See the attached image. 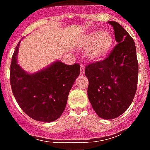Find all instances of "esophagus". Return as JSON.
Wrapping results in <instances>:
<instances>
[{"label": "esophagus", "mask_w": 150, "mask_h": 150, "mask_svg": "<svg viewBox=\"0 0 150 150\" xmlns=\"http://www.w3.org/2000/svg\"><path fill=\"white\" fill-rule=\"evenodd\" d=\"M84 67H83V66H81V67H80V75H83L84 74Z\"/></svg>", "instance_id": "34e87169"}]
</instances>
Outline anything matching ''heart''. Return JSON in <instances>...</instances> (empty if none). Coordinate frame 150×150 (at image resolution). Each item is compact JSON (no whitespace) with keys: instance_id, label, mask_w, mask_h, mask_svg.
<instances>
[{"instance_id":"heart-1","label":"heart","mask_w":150,"mask_h":150,"mask_svg":"<svg viewBox=\"0 0 150 150\" xmlns=\"http://www.w3.org/2000/svg\"><path fill=\"white\" fill-rule=\"evenodd\" d=\"M114 42V36L111 32L93 30L81 36L78 46L81 50H88L87 57L89 61L98 62L107 59Z\"/></svg>"}]
</instances>
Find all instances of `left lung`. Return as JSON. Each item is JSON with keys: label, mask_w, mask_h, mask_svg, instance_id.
<instances>
[{"label": "left lung", "mask_w": 150, "mask_h": 150, "mask_svg": "<svg viewBox=\"0 0 150 150\" xmlns=\"http://www.w3.org/2000/svg\"><path fill=\"white\" fill-rule=\"evenodd\" d=\"M114 30L117 45L109 56L85 69L89 81L88 96L100 118L115 119L132 104L137 91L138 62L134 41L116 21H108Z\"/></svg>", "instance_id": "obj_1"}]
</instances>
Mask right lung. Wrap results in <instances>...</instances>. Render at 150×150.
I'll return each instance as SVG.
<instances>
[{"label":"right lung","mask_w":150,"mask_h":150,"mask_svg":"<svg viewBox=\"0 0 150 150\" xmlns=\"http://www.w3.org/2000/svg\"><path fill=\"white\" fill-rule=\"evenodd\" d=\"M15 48L10 65V83L13 94L22 111L32 119L52 122L65 110L69 92L79 75L80 66L67 65L59 60L34 73L21 67Z\"/></svg>","instance_id":"1"}]
</instances>
